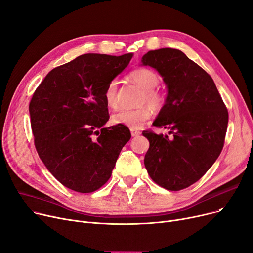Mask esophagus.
Instances as JSON below:
<instances>
[{"label":"esophagus","mask_w":253,"mask_h":253,"mask_svg":"<svg viewBox=\"0 0 253 253\" xmlns=\"http://www.w3.org/2000/svg\"><path fill=\"white\" fill-rule=\"evenodd\" d=\"M140 131H138V130H134V129H131V135H132L133 137H136V136H138V135H140Z\"/></svg>","instance_id":"esophagus-1"}]
</instances>
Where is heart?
Masks as SVG:
<instances>
[{
  "mask_svg": "<svg viewBox=\"0 0 253 253\" xmlns=\"http://www.w3.org/2000/svg\"><path fill=\"white\" fill-rule=\"evenodd\" d=\"M130 79L138 84L144 95L141 98V103H148L153 109H160L163 105V96L155 90L160 79L156 72L147 68H139L130 73ZM118 81L112 80L104 90V100L108 107L117 108L119 104L118 99ZM152 111L147 105L140 106L135 109L122 108L112 116L113 123L116 125H123L130 129H138L151 118Z\"/></svg>",
  "mask_w": 253,
  "mask_h": 253,
  "instance_id": "1",
  "label": "heart"
}]
</instances>
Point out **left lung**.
<instances>
[{
    "mask_svg": "<svg viewBox=\"0 0 253 253\" xmlns=\"http://www.w3.org/2000/svg\"><path fill=\"white\" fill-rule=\"evenodd\" d=\"M141 63L155 68L168 86L153 125L169 129L170 135L142 132L150 142L145 167L156 184L179 191L199 181L220 155L227 109L213 79L181 50H150Z\"/></svg>",
    "mask_w": 253,
    "mask_h": 253,
    "instance_id": "obj_1",
    "label": "left lung"
}]
</instances>
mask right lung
<instances>
[{"label": "right lung", "mask_w": 253, "mask_h": 253, "mask_svg": "<svg viewBox=\"0 0 253 253\" xmlns=\"http://www.w3.org/2000/svg\"><path fill=\"white\" fill-rule=\"evenodd\" d=\"M132 56L82 54L52 69L33 95L29 112L35 148L65 187L90 193L111 178L131 134L123 125L103 128L109 119L104 90Z\"/></svg>", "instance_id": "obj_1"}]
</instances>
